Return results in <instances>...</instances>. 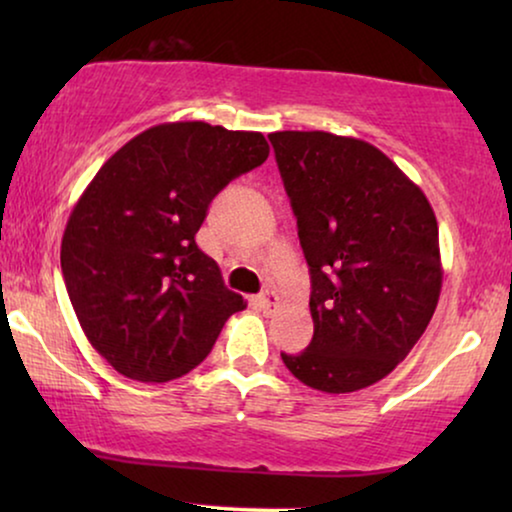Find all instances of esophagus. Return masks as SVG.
Wrapping results in <instances>:
<instances>
[{"mask_svg":"<svg viewBox=\"0 0 512 512\" xmlns=\"http://www.w3.org/2000/svg\"><path fill=\"white\" fill-rule=\"evenodd\" d=\"M258 305H261L263 310H272V307L279 305V296L275 291H265L258 296Z\"/></svg>","mask_w":512,"mask_h":512,"instance_id":"1","label":"esophagus"}]
</instances>
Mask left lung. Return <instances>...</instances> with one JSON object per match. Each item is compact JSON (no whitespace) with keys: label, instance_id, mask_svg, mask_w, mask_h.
Segmentation results:
<instances>
[{"label":"left lung","instance_id":"obj_1","mask_svg":"<svg viewBox=\"0 0 512 512\" xmlns=\"http://www.w3.org/2000/svg\"><path fill=\"white\" fill-rule=\"evenodd\" d=\"M268 137L312 279V342L282 361L326 394L366 389L410 354L436 312V214L422 188L363 139L324 130Z\"/></svg>","mask_w":512,"mask_h":512}]
</instances>
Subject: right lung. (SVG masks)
<instances>
[{
    "mask_svg": "<svg viewBox=\"0 0 512 512\" xmlns=\"http://www.w3.org/2000/svg\"><path fill=\"white\" fill-rule=\"evenodd\" d=\"M268 153L261 132L160 123L123 144L76 200L62 275L88 342L118 373L137 382L186 375L247 307L195 233L214 195Z\"/></svg>",
    "mask_w": 512,
    "mask_h": 512,
    "instance_id": "right-lung-1",
    "label": "right lung"
}]
</instances>
